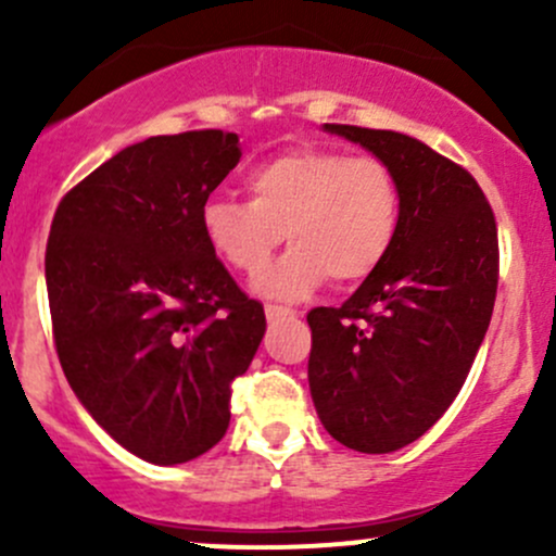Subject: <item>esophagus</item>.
<instances>
[{
    "label": "esophagus",
    "mask_w": 556,
    "mask_h": 556,
    "mask_svg": "<svg viewBox=\"0 0 556 556\" xmlns=\"http://www.w3.org/2000/svg\"><path fill=\"white\" fill-rule=\"evenodd\" d=\"M266 317H268V323H277V319H282V317H295V312L290 309V306L266 304Z\"/></svg>",
    "instance_id": "esophagus-1"
}]
</instances>
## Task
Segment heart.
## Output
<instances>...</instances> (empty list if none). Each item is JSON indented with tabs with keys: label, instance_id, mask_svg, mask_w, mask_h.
Returning a JSON list of instances; mask_svg holds the SVG:
<instances>
[{
	"label": "heart",
	"instance_id": "1",
	"mask_svg": "<svg viewBox=\"0 0 556 556\" xmlns=\"http://www.w3.org/2000/svg\"><path fill=\"white\" fill-rule=\"evenodd\" d=\"M250 201L212 195L201 206L206 244L228 268L255 274L283 233L294 244L257 274V293L295 301L325 279L357 285L379 271L401 226V185L379 155L301 144L247 174Z\"/></svg>",
	"mask_w": 556,
	"mask_h": 556
}]
</instances>
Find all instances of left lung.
I'll use <instances>...</instances> for the list:
<instances>
[{
  "mask_svg": "<svg viewBox=\"0 0 556 556\" xmlns=\"http://www.w3.org/2000/svg\"><path fill=\"white\" fill-rule=\"evenodd\" d=\"M387 161L401 226L377 274L336 309L306 314L309 390L325 430L387 454L428 433L465 384L497 295V223L473 174L419 139L325 123Z\"/></svg>",
  "mask_w": 556,
  "mask_h": 556,
  "instance_id": "1",
  "label": "left lung"
}]
</instances>
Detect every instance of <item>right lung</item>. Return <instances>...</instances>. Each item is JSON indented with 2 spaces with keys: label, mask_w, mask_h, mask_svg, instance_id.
Masks as SVG:
<instances>
[{
  "label": "right lung",
  "mask_w": 556,
  "mask_h": 556,
  "mask_svg": "<svg viewBox=\"0 0 556 556\" xmlns=\"http://www.w3.org/2000/svg\"><path fill=\"white\" fill-rule=\"evenodd\" d=\"M220 128L150 137L55 206L45 250L55 355L75 395L131 454L177 465L231 419L266 314L201 231V206L239 164Z\"/></svg>",
  "instance_id": "add662e5"
}]
</instances>
